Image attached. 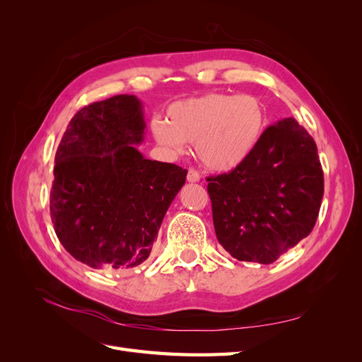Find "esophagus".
<instances>
[{
    "label": "esophagus",
    "mask_w": 362,
    "mask_h": 362,
    "mask_svg": "<svg viewBox=\"0 0 362 362\" xmlns=\"http://www.w3.org/2000/svg\"><path fill=\"white\" fill-rule=\"evenodd\" d=\"M201 180V175L196 169H189L187 172V181L189 182H198Z\"/></svg>",
    "instance_id": "34e87169"
}]
</instances>
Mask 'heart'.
I'll use <instances>...</instances> for the list:
<instances>
[{"label":"heart","instance_id":"heart-1","mask_svg":"<svg viewBox=\"0 0 362 362\" xmlns=\"http://www.w3.org/2000/svg\"><path fill=\"white\" fill-rule=\"evenodd\" d=\"M168 120L152 119L151 129L164 148L194 144L208 169L233 170L254 154L267 125L266 107L254 95L205 93L168 107Z\"/></svg>","mask_w":362,"mask_h":362}]
</instances>
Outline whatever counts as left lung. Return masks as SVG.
<instances>
[{
	"mask_svg": "<svg viewBox=\"0 0 362 362\" xmlns=\"http://www.w3.org/2000/svg\"><path fill=\"white\" fill-rule=\"evenodd\" d=\"M206 181L218 243L259 264L311 234L325 187L315 141L293 117L266 128L242 166Z\"/></svg>",
	"mask_w": 362,
	"mask_h": 362,
	"instance_id": "1",
	"label": "left lung"
}]
</instances>
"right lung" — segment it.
Returning <instances> with one entry per match:
<instances>
[{
    "label": "right lung",
    "mask_w": 362,
    "mask_h": 362,
    "mask_svg": "<svg viewBox=\"0 0 362 362\" xmlns=\"http://www.w3.org/2000/svg\"><path fill=\"white\" fill-rule=\"evenodd\" d=\"M145 128L137 98L116 95L76 112L57 148L51 221L63 247L93 269L145 262L187 177L140 154Z\"/></svg>",
    "instance_id": "obj_1"
}]
</instances>
